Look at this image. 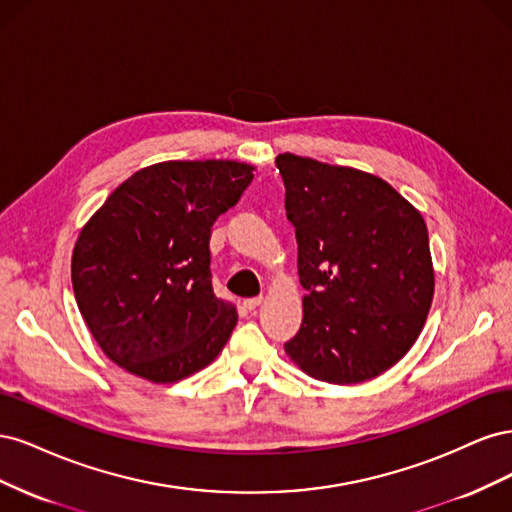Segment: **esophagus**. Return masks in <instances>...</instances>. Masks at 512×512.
I'll return each mask as SVG.
<instances>
[{"label":"esophagus","instance_id":"obj_1","mask_svg":"<svg viewBox=\"0 0 512 512\" xmlns=\"http://www.w3.org/2000/svg\"><path fill=\"white\" fill-rule=\"evenodd\" d=\"M262 301H265V299H262V297H252V299H245L243 301V307L245 309H250V312H254V309L262 303Z\"/></svg>","mask_w":512,"mask_h":512}]
</instances>
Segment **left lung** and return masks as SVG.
I'll return each instance as SVG.
<instances>
[{"label":"left lung","mask_w":512,"mask_h":512,"mask_svg":"<svg viewBox=\"0 0 512 512\" xmlns=\"http://www.w3.org/2000/svg\"><path fill=\"white\" fill-rule=\"evenodd\" d=\"M305 288L299 333L284 344L307 376L356 384L393 367L433 301L423 215L384 179L294 153L275 158Z\"/></svg>","instance_id":"1"}]
</instances>
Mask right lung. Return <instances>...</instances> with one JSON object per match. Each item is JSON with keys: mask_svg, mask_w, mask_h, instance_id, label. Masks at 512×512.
<instances>
[{"mask_svg": "<svg viewBox=\"0 0 512 512\" xmlns=\"http://www.w3.org/2000/svg\"><path fill=\"white\" fill-rule=\"evenodd\" d=\"M252 179L254 166L235 160L151 164L81 228L72 252L74 297L115 365L166 384L222 352L237 309L213 294L211 226Z\"/></svg>", "mask_w": 512, "mask_h": 512, "instance_id": "obj_1", "label": "right lung"}]
</instances>
